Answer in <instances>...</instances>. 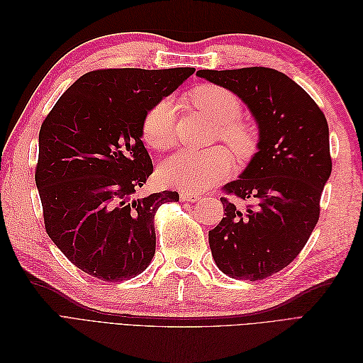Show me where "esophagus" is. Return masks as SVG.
<instances>
[{
  "label": "esophagus",
  "mask_w": 363,
  "mask_h": 363,
  "mask_svg": "<svg viewBox=\"0 0 363 363\" xmlns=\"http://www.w3.org/2000/svg\"><path fill=\"white\" fill-rule=\"evenodd\" d=\"M180 199H182V201H189V203H195V201H199L201 196H200V194H196V192H191V191H183V192H180Z\"/></svg>",
  "instance_id": "obj_1"
}]
</instances>
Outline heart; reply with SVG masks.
<instances>
[{
	"label": "heart",
	"mask_w": 363,
	"mask_h": 363,
	"mask_svg": "<svg viewBox=\"0 0 363 363\" xmlns=\"http://www.w3.org/2000/svg\"><path fill=\"white\" fill-rule=\"evenodd\" d=\"M192 103L211 116L216 125V138L224 140L236 156L248 157L257 145L256 127L239 118L242 101L219 84H201L191 94ZM175 138L174 104L162 98L152 104L142 119V139L152 150H167ZM233 168V159L224 147L195 151L180 150L164 160L159 169L162 182L186 191L204 189L225 179Z\"/></svg>",
	"instance_id": "heart-1"
}]
</instances>
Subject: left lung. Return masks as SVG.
<instances>
[{
    "mask_svg": "<svg viewBox=\"0 0 363 363\" xmlns=\"http://www.w3.org/2000/svg\"><path fill=\"white\" fill-rule=\"evenodd\" d=\"M196 75L233 91L259 124V151L240 179L223 188L225 216L208 232V245L227 276L263 280L300 255L320 219L332 172L327 119L312 96L280 71L251 67L200 69Z\"/></svg>",
    "mask_w": 363,
    "mask_h": 363,
    "instance_id": "8db88e82",
    "label": "left lung"
}]
</instances>
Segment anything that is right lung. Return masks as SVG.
<instances>
[{"instance_id":"obj_1","label":"right lung","mask_w":363,"mask_h":363,"mask_svg":"<svg viewBox=\"0 0 363 363\" xmlns=\"http://www.w3.org/2000/svg\"><path fill=\"white\" fill-rule=\"evenodd\" d=\"M195 72L96 69L71 84L39 131L35 180L48 236L74 265L103 281L145 271L156 252L155 216L179 192L135 196L152 174L142 142L148 108Z\"/></svg>"}]
</instances>
